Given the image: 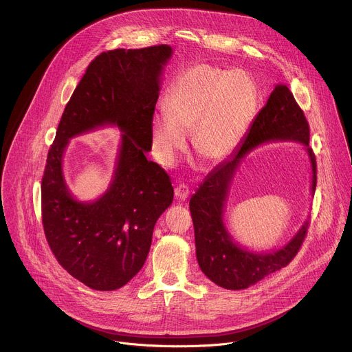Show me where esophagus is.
Returning <instances> with one entry per match:
<instances>
[{
  "label": "esophagus",
  "instance_id": "34e87169",
  "mask_svg": "<svg viewBox=\"0 0 352 352\" xmlns=\"http://www.w3.org/2000/svg\"><path fill=\"white\" fill-rule=\"evenodd\" d=\"M174 193H175V197H177L178 200H186L188 196H189V188H188V185H185V184H179V185H177V188L174 189Z\"/></svg>",
  "mask_w": 352,
  "mask_h": 352
}]
</instances>
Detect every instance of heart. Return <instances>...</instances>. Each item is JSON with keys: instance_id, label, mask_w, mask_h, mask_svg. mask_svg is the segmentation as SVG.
<instances>
[{"instance_id": "heart-1", "label": "heart", "mask_w": 352, "mask_h": 352, "mask_svg": "<svg viewBox=\"0 0 352 352\" xmlns=\"http://www.w3.org/2000/svg\"><path fill=\"white\" fill-rule=\"evenodd\" d=\"M256 107L258 90L248 74L206 63L182 69L168 89L166 113L153 117L157 159L173 164L192 132L196 155L208 163L221 162L242 140Z\"/></svg>"}]
</instances>
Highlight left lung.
<instances>
[{
	"label": "left lung",
	"mask_w": 352,
	"mask_h": 352,
	"mask_svg": "<svg viewBox=\"0 0 352 352\" xmlns=\"http://www.w3.org/2000/svg\"><path fill=\"white\" fill-rule=\"evenodd\" d=\"M281 139L298 140L308 147L314 171L312 192H315L318 171L315 153L309 147V124L291 90L285 85H277L234 156L216 167L189 200L199 266L223 288H248L285 267L296 256L307 236L309 220L284 248L273 254H252L236 246L223 224L230 182L241 159L261 143Z\"/></svg>",
	"instance_id": "8db88e82"
}]
</instances>
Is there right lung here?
Instances as JSON below:
<instances>
[{
    "mask_svg": "<svg viewBox=\"0 0 352 352\" xmlns=\"http://www.w3.org/2000/svg\"><path fill=\"white\" fill-rule=\"evenodd\" d=\"M167 44L117 48L98 54L72 93L50 146L41 178V223L58 263L76 280L98 291L125 285L144 265L153 228L171 205V178L148 162L152 122ZM104 123L123 131L115 179L93 204L69 195L62 177V153L75 134Z\"/></svg>",
    "mask_w": 352,
    "mask_h": 352,
    "instance_id": "add662e5",
    "label": "right lung"
}]
</instances>
